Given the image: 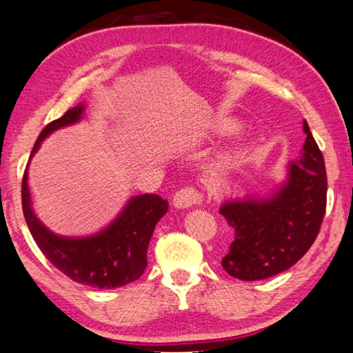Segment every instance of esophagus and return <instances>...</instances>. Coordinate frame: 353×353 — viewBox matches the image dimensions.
<instances>
[{
    "mask_svg": "<svg viewBox=\"0 0 353 353\" xmlns=\"http://www.w3.org/2000/svg\"><path fill=\"white\" fill-rule=\"evenodd\" d=\"M203 201V194L199 192L197 189L192 186H186L180 190H176L175 195H173L172 203L175 208H190L194 205H200Z\"/></svg>",
    "mask_w": 353,
    "mask_h": 353,
    "instance_id": "esophagus-1",
    "label": "esophagus"
}]
</instances>
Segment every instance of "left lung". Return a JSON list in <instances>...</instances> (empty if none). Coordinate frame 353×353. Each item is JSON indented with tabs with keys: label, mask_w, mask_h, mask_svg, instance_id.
<instances>
[{
	"label": "left lung",
	"mask_w": 353,
	"mask_h": 353,
	"mask_svg": "<svg viewBox=\"0 0 353 353\" xmlns=\"http://www.w3.org/2000/svg\"><path fill=\"white\" fill-rule=\"evenodd\" d=\"M307 141L300 159L288 167V180L268 199L228 200L219 212L234 230L222 268L245 281L288 270L310 250L327 206V173L322 152L303 120Z\"/></svg>",
	"instance_id": "1"
}]
</instances>
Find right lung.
I'll return each instance as SVG.
<instances>
[{
	"label": "right lung",
	"instance_id": "right-lung-1",
	"mask_svg": "<svg viewBox=\"0 0 353 353\" xmlns=\"http://www.w3.org/2000/svg\"><path fill=\"white\" fill-rule=\"evenodd\" d=\"M84 105H78L45 126L37 137L30 161L51 132L81 120ZM21 205L28 228L46 259L81 285L114 290L136 281L147 268V248L156 223L169 211L167 200L156 194L136 195L105 230L85 238H65L50 231L34 214L28 188V165L21 181Z\"/></svg>",
	"mask_w": 353,
	"mask_h": 353
}]
</instances>
